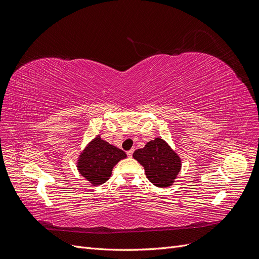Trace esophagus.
I'll list each match as a JSON object with an SVG mask.
<instances>
[{"label": "esophagus", "instance_id": "34e87169", "mask_svg": "<svg viewBox=\"0 0 259 259\" xmlns=\"http://www.w3.org/2000/svg\"><path fill=\"white\" fill-rule=\"evenodd\" d=\"M133 152H134V149H131V150H128V151L126 152L127 156H130V158H132V155H133Z\"/></svg>", "mask_w": 259, "mask_h": 259}]
</instances>
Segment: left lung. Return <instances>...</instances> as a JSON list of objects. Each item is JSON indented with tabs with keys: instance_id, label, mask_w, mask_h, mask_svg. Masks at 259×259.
<instances>
[{
	"instance_id": "obj_1",
	"label": "left lung",
	"mask_w": 259,
	"mask_h": 259,
	"mask_svg": "<svg viewBox=\"0 0 259 259\" xmlns=\"http://www.w3.org/2000/svg\"><path fill=\"white\" fill-rule=\"evenodd\" d=\"M133 158L145 168L149 182L156 187L166 188L175 183L180 168V156L165 140L156 137L133 153Z\"/></svg>"
}]
</instances>
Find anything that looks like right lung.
I'll list each match as a JSON object with an SVG mask.
<instances>
[{
	"instance_id": "obj_1",
	"label": "right lung",
	"mask_w": 259,
	"mask_h": 259,
	"mask_svg": "<svg viewBox=\"0 0 259 259\" xmlns=\"http://www.w3.org/2000/svg\"><path fill=\"white\" fill-rule=\"evenodd\" d=\"M126 158L121 149L101 139L99 135L88 144L76 161L79 173L91 185L99 186L110 178L115 164Z\"/></svg>"
}]
</instances>
